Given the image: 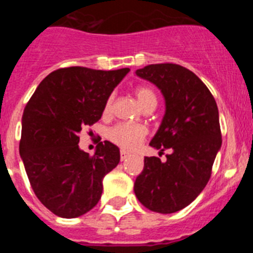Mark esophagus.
<instances>
[{
    "label": "esophagus",
    "mask_w": 253,
    "mask_h": 253,
    "mask_svg": "<svg viewBox=\"0 0 253 253\" xmlns=\"http://www.w3.org/2000/svg\"><path fill=\"white\" fill-rule=\"evenodd\" d=\"M130 156H131V154L129 153V152L124 151V149H122V151H120V160H122V161L128 160V158L130 157Z\"/></svg>",
    "instance_id": "34e87169"
}]
</instances>
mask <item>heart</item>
Segmentation results:
<instances>
[{"mask_svg": "<svg viewBox=\"0 0 253 253\" xmlns=\"http://www.w3.org/2000/svg\"><path fill=\"white\" fill-rule=\"evenodd\" d=\"M134 92H135L138 102H139L143 109L147 106H151V105L156 106V104H157V95L151 87L138 86ZM113 104L114 96L110 95L104 104V110H102L104 115H109L111 113ZM146 135V126H143L140 124H130V123H118L114 126H111L106 133L107 139L124 149L137 148L140 143L144 140Z\"/></svg>", "mask_w": 253, "mask_h": 253, "instance_id": "heart-1", "label": "heart"}]
</instances>
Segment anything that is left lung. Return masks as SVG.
Instances as JSON below:
<instances>
[{"label":"left lung","instance_id":"8db88e82","mask_svg":"<svg viewBox=\"0 0 253 253\" xmlns=\"http://www.w3.org/2000/svg\"><path fill=\"white\" fill-rule=\"evenodd\" d=\"M135 75L158 87L166 113L149 146L169 149L166 162L144 158L134 193L147 209L169 214L193 203L207 186L222 146L218 106L204 82L173 63L149 64Z\"/></svg>","mask_w":253,"mask_h":253}]
</instances>
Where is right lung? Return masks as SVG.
Returning <instances> with one entry per match:
<instances>
[{
    "instance_id": "obj_1",
    "label": "right lung",
    "mask_w": 253,
    "mask_h": 253,
    "mask_svg": "<svg viewBox=\"0 0 253 253\" xmlns=\"http://www.w3.org/2000/svg\"><path fill=\"white\" fill-rule=\"evenodd\" d=\"M129 68L67 67L40 82L22 114L20 156L40 203L60 218L90 211L102 178L120 161L119 148L100 142L93 156L78 147V134L101 119L104 104Z\"/></svg>"
}]
</instances>
